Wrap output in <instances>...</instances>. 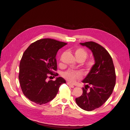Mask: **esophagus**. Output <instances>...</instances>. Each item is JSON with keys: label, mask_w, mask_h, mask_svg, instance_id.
<instances>
[{"label": "esophagus", "mask_w": 130, "mask_h": 130, "mask_svg": "<svg viewBox=\"0 0 130 130\" xmlns=\"http://www.w3.org/2000/svg\"><path fill=\"white\" fill-rule=\"evenodd\" d=\"M67 85L69 86H70L71 88H74V86H73V85H72L71 84H70V83H69V82H67Z\"/></svg>", "instance_id": "obj_1"}]
</instances>
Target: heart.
<instances>
[{
  "label": "heart",
  "instance_id": "1",
  "mask_svg": "<svg viewBox=\"0 0 130 130\" xmlns=\"http://www.w3.org/2000/svg\"><path fill=\"white\" fill-rule=\"evenodd\" d=\"M74 55L77 60L80 62L85 61L88 56V53L86 50L82 48H78L74 51ZM95 64L94 60L92 59H89L83 63V69L87 72L90 71ZM63 77L70 83H74L77 80L81 78V74L79 72H75L72 70H68L63 73Z\"/></svg>",
  "mask_w": 130,
  "mask_h": 130
}]
</instances>
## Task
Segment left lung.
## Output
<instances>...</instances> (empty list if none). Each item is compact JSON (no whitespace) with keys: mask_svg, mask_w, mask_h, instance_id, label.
Listing matches in <instances>:
<instances>
[{"mask_svg":"<svg viewBox=\"0 0 130 130\" xmlns=\"http://www.w3.org/2000/svg\"><path fill=\"white\" fill-rule=\"evenodd\" d=\"M92 51L94 67L83 80V93L75 99L80 108L90 111L102 106L109 98L116 85V74L112 57L103 47L93 41L80 43Z\"/></svg>","mask_w":130,"mask_h":130,"instance_id":"8db88e82","label":"left lung"}]
</instances>
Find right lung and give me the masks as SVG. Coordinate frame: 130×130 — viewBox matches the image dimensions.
<instances>
[{"label": "right lung", "instance_id": "right-lung-1", "mask_svg": "<svg viewBox=\"0 0 130 130\" xmlns=\"http://www.w3.org/2000/svg\"><path fill=\"white\" fill-rule=\"evenodd\" d=\"M67 43L49 38L38 40L25 50L19 64V80L25 96L38 104L47 103L55 98L59 87L66 80L58 77L56 56L58 51Z\"/></svg>", "mask_w": 130, "mask_h": 130}]
</instances>
